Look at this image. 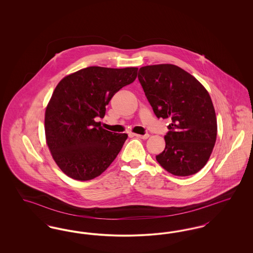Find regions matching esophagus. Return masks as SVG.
Returning <instances> with one entry per match:
<instances>
[{"label": "esophagus", "mask_w": 253, "mask_h": 253, "mask_svg": "<svg viewBox=\"0 0 253 253\" xmlns=\"http://www.w3.org/2000/svg\"><path fill=\"white\" fill-rule=\"evenodd\" d=\"M133 136H135V137H138V138H141V139H147L149 136H150V134H148V133H146V134H137V133H132Z\"/></svg>", "instance_id": "34e87169"}]
</instances>
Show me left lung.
Masks as SVG:
<instances>
[{
	"mask_svg": "<svg viewBox=\"0 0 253 253\" xmlns=\"http://www.w3.org/2000/svg\"><path fill=\"white\" fill-rule=\"evenodd\" d=\"M138 81L157 119L171 121L157 162L173 175L196 173L206 165L216 141L215 111L208 91L173 64L143 66Z\"/></svg>",
	"mask_w": 253,
	"mask_h": 253,
	"instance_id": "left-lung-1",
	"label": "left lung"
}]
</instances>
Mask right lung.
Masks as SVG:
<instances>
[{
  "instance_id": "1",
  "label": "right lung",
  "mask_w": 253,
  "mask_h": 253,
  "mask_svg": "<svg viewBox=\"0 0 253 253\" xmlns=\"http://www.w3.org/2000/svg\"><path fill=\"white\" fill-rule=\"evenodd\" d=\"M136 67L90 66L63 78L45 111V136L60 169L77 180L100 175L121 152L127 133L102 129L106 105L122 87L131 84Z\"/></svg>"
}]
</instances>
